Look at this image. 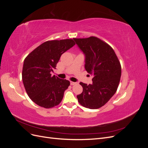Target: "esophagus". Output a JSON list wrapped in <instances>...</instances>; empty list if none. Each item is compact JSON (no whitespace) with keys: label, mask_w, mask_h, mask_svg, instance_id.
Here are the masks:
<instances>
[{"label":"esophagus","mask_w":148,"mask_h":148,"mask_svg":"<svg viewBox=\"0 0 148 148\" xmlns=\"http://www.w3.org/2000/svg\"><path fill=\"white\" fill-rule=\"evenodd\" d=\"M77 84V83H76V82H70V84L71 85V86H72V85H75V84Z\"/></svg>","instance_id":"obj_1"}]
</instances>
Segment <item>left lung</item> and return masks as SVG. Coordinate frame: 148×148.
Masks as SVG:
<instances>
[{
    "label": "left lung",
    "mask_w": 148,
    "mask_h": 148,
    "mask_svg": "<svg viewBox=\"0 0 148 148\" xmlns=\"http://www.w3.org/2000/svg\"><path fill=\"white\" fill-rule=\"evenodd\" d=\"M85 54V69L92 83L80 82L83 92L77 96L82 106L90 109L104 106L117 90L122 68L117 55L108 44L95 36L73 38Z\"/></svg>",
    "instance_id": "obj_1"
}]
</instances>
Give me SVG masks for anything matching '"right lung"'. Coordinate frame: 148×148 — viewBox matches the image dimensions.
<instances>
[{
	"label": "right lung",
	"mask_w": 148,
	"mask_h": 148,
	"mask_svg": "<svg viewBox=\"0 0 148 148\" xmlns=\"http://www.w3.org/2000/svg\"><path fill=\"white\" fill-rule=\"evenodd\" d=\"M75 44L72 39L47 41L25 58L22 79L26 93L35 104L50 109L61 102L70 83L52 76L51 72L56 69L62 53Z\"/></svg>",
	"instance_id": "obj_1"
}]
</instances>
